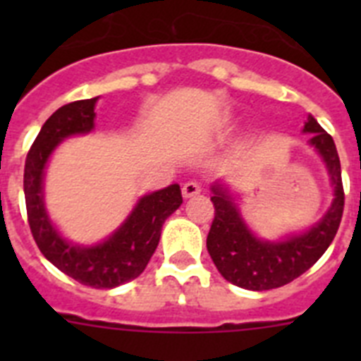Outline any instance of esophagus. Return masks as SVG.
Here are the masks:
<instances>
[{"mask_svg": "<svg viewBox=\"0 0 361 361\" xmlns=\"http://www.w3.org/2000/svg\"><path fill=\"white\" fill-rule=\"evenodd\" d=\"M200 191H202V184L197 183V180H188L183 186V195L186 197V199H190V197L193 195H199Z\"/></svg>", "mask_w": 361, "mask_h": 361, "instance_id": "obj_1", "label": "esophagus"}]
</instances>
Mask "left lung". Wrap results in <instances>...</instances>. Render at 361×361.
<instances>
[{
	"label": "left lung",
	"instance_id": "obj_1",
	"mask_svg": "<svg viewBox=\"0 0 361 361\" xmlns=\"http://www.w3.org/2000/svg\"><path fill=\"white\" fill-rule=\"evenodd\" d=\"M304 132L311 133L309 142L322 153L334 186L333 206L307 233L286 242L258 240L242 222L228 191L220 186L212 188L215 219L206 245L220 275L238 288L266 291L293 282L318 262L340 228L345 193L336 146L333 137L322 128L314 117H307Z\"/></svg>",
	"mask_w": 361,
	"mask_h": 361
}]
</instances>
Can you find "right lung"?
I'll use <instances>...</instances> for the list:
<instances>
[{"label":"right lung","instance_id":"add662e5","mask_svg":"<svg viewBox=\"0 0 361 361\" xmlns=\"http://www.w3.org/2000/svg\"><path fill=\"white\" fill-rule=\"evenodd\" d=\"M95 101L97 97L73 101L47 119L27 153L23 190L28 226L44 258L82 286L111 289L137 279L145 271L157 250L162 224L183 204V193L178 184H171L142 197L123 228L94 247H78L59 237L43 206L44 164L65 137L94 128Z\"/></svg>","mask_w":361,"mask_h":361}]
</instances>
